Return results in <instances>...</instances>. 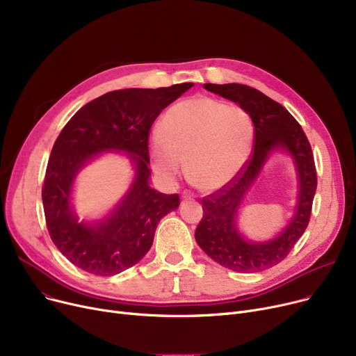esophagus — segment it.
Instances as JSON below:
<instances>
[{"mask_svg":"<svg viewBox=\"0 0 356 356\" xmlns=\"http://www.w3.org/2000/svg\"><path fill=\"white\" fill-rule=\"evenodd\" d=\"M181 197H183V199H193V197H195V195H193L192 192H188V191H186V192H183V193H181Z\"/></svg>","mask_w":356,"mask_h":356,"instance_id":"esophagus-1","label":"esophagus"}]
</instances>
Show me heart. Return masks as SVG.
Returning a JSON list of instances; mask_svg holds the SVG:
<instances>
[{"label": "heart", "instance_id": "obj_1", "mask_svg": "<svg viewBox=\"0 0 356 356\" xmlns=\"http://www.w3.org/2000/svg\"><path fill=\"white\" fill-rule=\"evenodd\" d=\"M251 140L252 124L241 106L195 97L165 111L149 149L160 176L177 177L188 160L191 180L203 192H215L238 175Z\"/></svg>", "mask_w": 356, "mask_h": 356}]
</instances>
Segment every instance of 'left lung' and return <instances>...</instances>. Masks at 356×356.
I'll use <instances>...</instances> for the list:
<instances>
[{"mask_svg": "<svg viewBox=\"0 0 356 356\" xmlns=\"http://www.w3.org/2000/svg\"><path fill=\"white\" fill-rule=\"evenodd\" d=\"M218 95L239 104L254 122V145L250 159L238 175L219 191L202 199L203 216L195 232L199 247L218 264L236 273L267 270L289 255L306 231L317 188L316 165L310 143L290 112L255 88L227 83H204ZM277 147L287 149L295 159L301 183L298 211L289 225L268 243H248L236 229V212L268 154Z\"/></svg>", "mask_w": 356, "mask_h": 356, "instance_id": "1", "label": "left lung"}]
</instances>
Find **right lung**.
<instances>
[{"label":"right lung","instance_id":"obj_1","mask_svg":"<svg viewBox=\"0 0 356 356\" xmlns=\"http://www.w3.org/2000/svg\"><path fill=\"white\" fill-rule=\"evenodd\" d=\"M193 86L118 89L90 101L54 141L42 189L46 225L53 244L72 264L95 275H114L137 264L153 245L160 219L179 208V195L148 186V136L160 112ZM106 149L131 152L138 175L118 209L95 224L78 222L70 208L72 179Z\"/></svg>","mask_w":356,"mask_h":356}]
</instances>
